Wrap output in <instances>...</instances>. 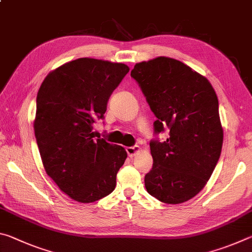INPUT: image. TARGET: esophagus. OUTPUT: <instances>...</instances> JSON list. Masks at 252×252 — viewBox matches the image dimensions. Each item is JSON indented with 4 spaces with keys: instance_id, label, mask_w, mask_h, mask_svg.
Returning <instances> with one entry per match:
<instances>
[{
    "instance_id": "esophagus-1",
    "label": "esophagus",
    "mask_w": 252,
    "mask_h": 252,
    "mask_svg": "<svg viewBox=\"0 0 252 252\" xmlns=\"http://www.w3.org/2000/svg\"><path fill=\"white\" fill-rule=\"evenodd\" d=\"M140 151H141V147H140V146L127 147V148H126V152H127V155H129V157H130V158L134 157V156L136 155V153L140 152Z\"/></svg>"
}]
</instances>
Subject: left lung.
<instances>
[{"label":"left lung","mask_w":252,"mask_h":252,"mask_svg":"<svg viewBox=\"0 0 252 252\" xmlns=\"http://www.w3.org/2000/svg\"><path fill=\"white\" fill-rule=\"evenodd\" d=\"M131 76L156 114L155 131L170 129L165 141L150 142L153 167L144 177L146 189L161 202H186L207 185L222 149L215 89L206 76L167 57L136 63Z\"/></svg>","instance_id":"left-lung-1"}]
</instances>
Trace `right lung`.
Returning <instances> with one entry per match:
<instances>
[{
  "label": "right lung",
  "instance_id": "obj_1",
  "mask_svg": "<svg viewBox=\"0 0 252 252\" xmlns=\"http://www.w3.org/2000/svg\"><path fill=\"white\" fill-rule=\"evenodd\" d=\"M130 67L81 58L45 76L36 96L33 126L45 172L60 190L81 203L110 194L126 159V149L94 139L93 123Z\"/></svg>",
  "mask_w": 252,
  "mask_h": 252
}]
</instances>
